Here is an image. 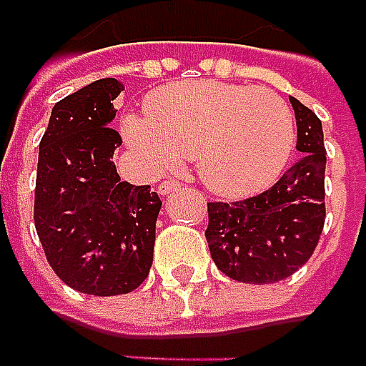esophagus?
Returning <instances> with one entry per match:
<instances>
[{
    "mask_svg": "<svg viewBox=\"0 0 366 366\" xmlns=\"http://www.w3.org/2000/svg\"><path fill=\"white\" fill-rule=\"evenodd\" d=\"M179 187H183V183H179V181L166 179V181H162L160 185H158V193L169 194V193H173V191H177Z\"/></svg>",
    "mask_w": 366,
    "mask_h": 366,
    "instance_id": "1",
    "label": "esophagus"
}]
</instances>
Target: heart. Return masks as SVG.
<instances>
[{
  "mask_svg": "<svg viewBox=\"0 0 366 366\" xmlns=\"http://www.w3.org/2000/svg\"><path fill=\"white\" fill-rule=\"evenodd\" d=\"M147 115H129L123 137L152 167L193 156L212 193L241 199L277 179L295 141V123L276 92L219 81L154 90Z\"/></svg>",
  "mask_w": 366,
  "mask_h": 366,
  "instance_id": "b5f03b06",
  "label": "heart"
}]
</instances>
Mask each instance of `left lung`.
Segmentation results:
<instances>
[{
  "instance_id": "obj_1",
  "label": "left lung",
  "mask_w": 366,
  "mask_h": 366,
  "mask_svg": "<svg viewBox=\"0 0 366 366\" xmlns=\"http://www.w3.org/2000/svg\"><path fill=\"white\" fill-rule=\"evenodd\" d=\"M303 152L264 193L235 202H208L206 241L225 276L243 284H276L312 257L326 219L322 123L290 98Z\"/></svg>"
}]
</instances>
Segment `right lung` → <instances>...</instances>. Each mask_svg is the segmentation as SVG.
Instances as JSON below:
<instances>
[{"instance_id": "1", "label": "right lung", "mask_w": 366, "mask_h": 366, "mask_svg": "<svg viewBox=\"0 0 366 366\" xmlns=\"http://www.w3.org/2000/svg\"><path fill=\"white\" fill-rule=\"evenodd\" d=\"M123 84L100 79L51 109L40 141L34 225L51 270L86 295H123L147 280L162 208L150 185L121 181L109 127Z\"/></svg>"}]
</instances>
